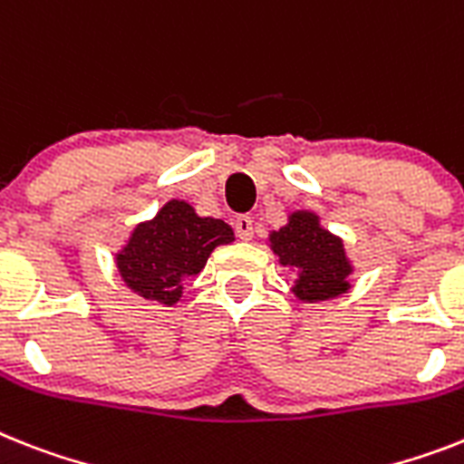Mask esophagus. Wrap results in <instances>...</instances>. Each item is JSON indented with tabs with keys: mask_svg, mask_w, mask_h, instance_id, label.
<instances>
[{
	"mask_svg": "<svg viewBox=\"0 0 464 464\" xmlns=\"http://www.w3.org/2000/svg\"><path fill=\"white\" fill-rule=\"evenodd\" d=\"M233 226H236L238 238L250 240L252 236H255V221H252V217H247V214H240V217H236V219H233Z\"/></svg>",
	"mask_w": 464,
	"mask_h": 464,
	"instance_id": "34e87169",
	"label": "esophagus"
}]
</instances>
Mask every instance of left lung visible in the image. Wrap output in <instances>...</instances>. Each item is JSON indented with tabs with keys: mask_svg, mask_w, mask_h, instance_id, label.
Here are the masks:
<instances>
[{
	"mask_svg": "<svg viewBox=\"0 0 464 464\" xmlns=\"http://www.w3.org/2000/svg\"><path fill=\"white\" fill-rule=\"evenodd\" d=\"M266 245L278 256L280 266L295 268L290 292L299 302L314 304L352 290L349 276L356 266L346 255L344 240L330 233L316 212H290L285 226L268 233Z\"/></svg>",
	"mask_w": 464,
	"mask_h": 464,
	"instance_id": "1",
	"label": "left lung"
}]
</instances>
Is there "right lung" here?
<instances>
[{
	"instance_id": "right-lung-1",
	"label": "right lung",
	"mask_w": 464,
	"mask_h": 464,
	"mask_svg": "<svg viewBox=\"0 0 464 464\" xmlns=\"http://www.w3.org/2000/svg\"><path fill=\"white\" fill-rule=\"evenodd\" d=\"M236 240L226 221L200 217L186 200L172 198L153 219L139 221L115 252L122 283L139 297L174 306L184 283L200 274L219 245Z\"/></svg>"
}]
</instances>
